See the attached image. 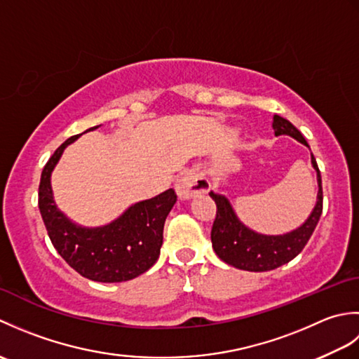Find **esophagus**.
<instances>
[{"mask_svg":"<svg viewBox=\"0 0 359 359\" xmlns=\"http://www.w3.org/2000/svg\"><path fill=\"white\" fill-rule=\"evenodd\" d=\"M210 187V182L199 171H187L175 182V191H177L180 201H187L199 194L208 193Z\"/></svg>","mask_w":359,"mask_h":359,"instance_id":"1","label":"esophagus"}]
</instances>
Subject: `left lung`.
<instances>
[{
  "label": "left lung",
  "mask_w": 359,
  "mask_h": 359,
  "mask_svg": "<svg viewBox=\"0 0 359 359\" xmlns=\"http://www.w3.org/2000/svg\"><path fill=\"white\" fill-rule=\"evenodd\" d=\"M274 135H290L309 147L302 134L280 116L273 117ZM311 166L316 171L318 196L316 205L306 222L284 234H262L251 230L236 215L231 202L224 194L210 191L217 205L215 224L211 230V243L215 253L228 265L247 271H269L292 261L306 247L313 234L323 212V185L321 172L311 154Z\"/></svg>",
  "instance_id": "1"
}]
</instances>
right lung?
<instances>
[{"label":"right lung","instance_id":"right-lung-1","mask_svg":"<svg viewBox=\"0 0 359 359\" xmlns=\"http://www.w3.org/2000/svg\"><path fill=\"white\" fill-rule=\"evenodd\" d=\"M80 135L69 137L53 152L41 172L38 207L43 222L58 255L81 276L97 282L131 280L148 271L158 259L165 220L177 196L172 188L166 189L151 199L133 203L117 219L102 226L72 222L53 201L50 177L65 149Z\"/></svg>","mask_w":359,"mask_h":359}]
</instances>
